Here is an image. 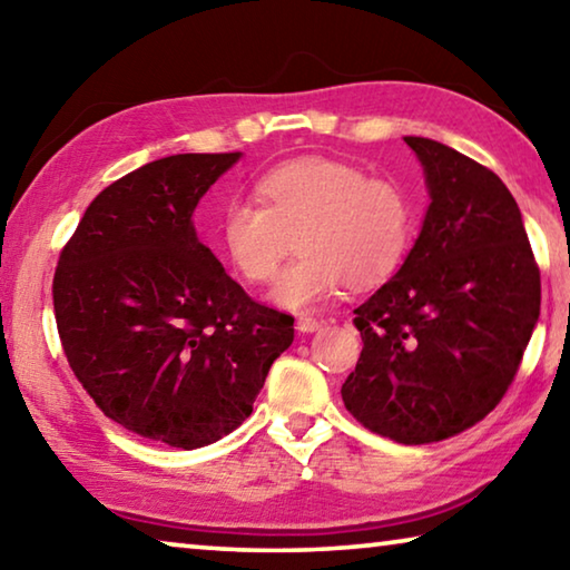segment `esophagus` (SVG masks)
<instances>
[{"mask_svg":"<svg viewBox=\"0 0 570 570\" xmlns=\"http://www.w3.org/2000/svg\"><path fill=\"white\" fill-rule=\"evenodd\" d=\"M324 324H326L324 320H314V316H302V320L296 322V330L304 332V334H312V332H320Z\"/></svg>","mask_w":570,"mask_h":570,"instance_id":"obj_1","label":"esophagus"}]
</instances>
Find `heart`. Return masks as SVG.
<instances>
[{
    "mask_svg": "<svg viewBox=\"0 0 570 570\" xmlns=\"http://www.w3.org/2000/svg\"><path fill=\"white\" fill-rule=\"evenodd\" d=\"M254 200L230 198L216 224V246L248 284L272 282L294 238L274 298L312 312L346 284L372 288L397 272L414 236V204L392 178H372L334 158L278 163L254 180Z\"/></svg>",
    "mask_w": 570,
    "mask_h": 570,
    "instance_id": "heart-1",
    "label": "heart"
}]
</instances>
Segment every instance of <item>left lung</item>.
<instances>
[{
	"label": "left lung",
	"instance_id": "obj_1",
	"mask_svg": "<svg viewBox=\"0 0 570 570\" xmlns=\"http://www.w3.org/2000/svg\"><path fill=\"white\" fill-rule=\"evenodd\" d=\"M404 142L432 204L400 272L354 308L364 346L342 400L366 430L424 445L503 400L540 314V268L493 170L438 140Z\"/></svg>",
	"mask_w": 570,
	"mask_h": 570
}]
</instances>
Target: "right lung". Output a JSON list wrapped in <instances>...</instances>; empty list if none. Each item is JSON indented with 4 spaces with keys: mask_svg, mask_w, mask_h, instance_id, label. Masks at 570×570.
<instances>
[{
    "mask_svg": "<svg viewBox=\"0 0 570 570\" xmlns=\"http://www.w3.org/2000/svg\"><path fill=\"white\" fill-rule=\"evenodd\" d=\"M240 153H183L110 183L60 250L55 322L77 382L105 417L170 448L234 432L294 316L258 304L190 224Z\"/></svg>",
    "mask_w": 570,
    "mask_h": 570,
    "instance_id": "obj_1",
    "label": "right lung"
}]
</instances>
